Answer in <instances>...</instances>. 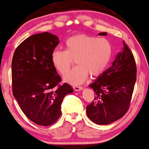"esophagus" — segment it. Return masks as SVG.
Instances as JSON below:
<instances>
[{
	"mask_svg": "<svg viewBox=\"0 0 149 149\" xmlns=\"http://www.w3.org/2000/svg\"><path fill=\"white\" fill-rule=\"evenodd\" d=\"M73 88L75 91H80L83 89V87L79 86H73Z\"/></svg>",
	"mask_w": 149,
	"mask_h": 149,
	"instance_id": "obj_1",
	"label": "esophagus"
}]
</instances>
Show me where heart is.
<instances>
[{
	"label": "heart",
	"mask_w": 149,
	"mask_h": 149,
	"mask_svg": "<svg viewBox=\"0 0 149 149\" xmlns=\"http://www.w3.org/2000/svg\"><path fill=\"white\" fill-rule=\"evenodd\" d=\"M66 50L56 49L51 59L56 68L65 74L76 63L78 66L68 72L64 77L66 82L79 84L88 76L91 78L100 76L110 61L112 48L105 38H98L86 34H78L70 37L65 42Z\"/></svg>",
	"instance_id": "heart-1"
}]
</instances>
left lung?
Here are the masks:
<instances>
[{"mask_svg": "<svg viewBox=\"0 0 149 149\" xmlns=\"http://www.w3.org/2000/svg\"><path fill=\"white\" fill-rule=\"evenodd\" d=\"M136 72L134 55L123 40L121 51L111 66L90 85L95 91V97L86 106V113L92 121L99 125L109 124L126 113L136 81Z\"/></svg>", "mask_w": 149, "mask_h": 149, "instance_id": "obj_1", "label": "left lung"}]
</instances>
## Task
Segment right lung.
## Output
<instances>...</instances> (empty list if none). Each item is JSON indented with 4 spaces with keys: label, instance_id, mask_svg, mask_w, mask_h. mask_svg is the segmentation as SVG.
I'll return each instance as SVG.
<instances>
[{
    "label": "right lung",
    "instance_id": "add662e5",
    "mask_svg": "<svg viewBox=\"0 0 149 149\" xmlns=\"http://www.w3.org/2000/svg\"><path fill=\"white\" fill-rule=\"evenodd\" d=\"M59 43L48 32L27 38L14 52L12 60V91L29 119L40 126L54 124L61 115L63 98L73 92L61 78L51 59Z\"/></svg>",
    "mask_w": 149,
    "mask_h": 149
}]
</instances>
